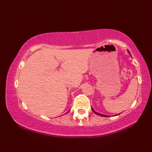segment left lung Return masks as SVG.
<instances>
[{
	"label": "left lung",
	"mask_w": 152,
	"mask_h": 152,
	"mask_svg": "<svg viewBox=\"0 0 152 152\" xmlns=\"http://www.w3.org/2000/svg\"><path fill=\"white\" fill-rule=\"evenodd\" d=\"M92 108V110H93V112L95 113V114H97V115H101V116H103V117H108V115H103V114H99V113H98V112H96L94 110H93V108Z\"/></svg>",
	"instance_id": "left-lung-1"
}]
</instances>
